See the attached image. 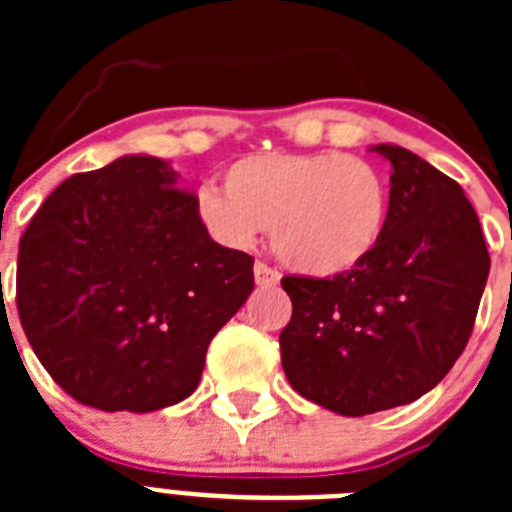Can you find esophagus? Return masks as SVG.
I'll return each mask as SVG.
<instances>
[{
  "label": "esophagus",
  "mask_w": 512,
  "mask_h": 512,
  "mask_svg": "<svg viewBox=\"0 0 512 512\" xmlns=\"http://www.w3.org/2000/svg\"><path fill=\"white\" fill-rule=\"evenodd\" d=\"M253 279H256L259 287H274V284H279V271L266 266L264 261H256L253 264Z\"/></svg>",
  "instance_id": "esophagus-1"
}]
</instances>
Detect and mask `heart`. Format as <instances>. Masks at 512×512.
Wrapping results in <instances>:
<instances>
[{
    "label": "heart",
    "instance_id": "1",
    "mask_svg": "<svg viewBox=\"0 0 512 512\" xmlns=\"http://www.w3.org/2000/svg\"><path fill=\"white\" fill-rule=\"evenodd\" d=\"M194 217L212 241L241 251L271 225L284 264L307 277H341L377 251L390 184L372 161L338 151L253 153L225 169V189L194 192Z\"/></svg>",
    "mask_w": 512,
    "mask_h": 512
}]
</instances>
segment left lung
<instances>
[{
    "mask_svg": "<svg viewBox=\"0 0 512 512\" xmlns=\"http://www.w3.org/2000/svg\"><path fill=\"white\" fill-rule=\"evenodd\" d=\"M390 220L377 251L341 277H284L292 318L279 333L289 384L320 408L369 415L408 405L441 382L472 336L490 274L464 189L400 146Z\"/></svg>",
    "mask_w": 512,
    "mask_h": 512,
    "instance_id": "obj_1",
    "label": "left lung"
}]
</instances>
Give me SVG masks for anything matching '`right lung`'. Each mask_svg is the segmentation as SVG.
Listing matches in <instances>:
<instances>
[{"label":"right lung","mask_w":512,"mask_h":512,"mask_svg":"<svg viewBox=\"0 0 512 512\" xmlns=\"http://www.w3.org/2000/svg\"><path fill=\"white\" fill-rule=\"evenodd\" d=\"M253 289V256L215 243L194 194L153 156L74 174L17 253V312L35 356L81 405L153 413L192 395L215 333Z\"/></svg>","instance_id":"obj_1"}]
</instances>
